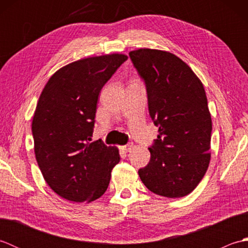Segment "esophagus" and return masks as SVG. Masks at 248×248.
<instances>
[{"instance_id":"obj_1","label":"esophagus","mask_w":248,"mask_h":248,"mask_svg":"<svg viewBox=\"0 0 248 248\" xmlns=\"http://www.w3.org/2000/svg\"><path fill=\"white\" fill-rule=\"evenodd\" d=\"M132 148H133V144H132V143H130V144H127V145L123 146V150H124V151H125V152L130 151V150L132 149Z\"/></svg>"}]
</instances>
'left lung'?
Returning <instances> with one entry per match:
<instances>
[{
    "instance_id": "1",
    "label": "left lung",
    "mask_w": 248,
    "mask_h": 248,
    "mask_svg": "<svg viewBox=\"0 0 248 248\" xmlns=\"http://www.w3.org/2000/svg\"><path fill=\"white\" fill-rule=\"evenodd\" d=\"M144 81L149 115L159 135L140 168L149 191L168 198L189 194L210 163L212 120L202 83L186 62L170 52L139 49L129 53Z\"/></svg>"
}]
</instances>
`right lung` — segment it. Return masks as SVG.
Here are the masks:
<instances>
[{
    "label": "right lung",
    "mask_w": 248,
    "mask_h": 248,
    "mask_svg": "<svg viewBox=\"0 0 248 248\" xmlns=\"http://www.w3.org/2000/svg\"><path fill=\"white\" fill-rule=\"evenodd\" d=\"M127 60L110 54L73 62L50 78L39 97L31 123L36 160L48 186L70 202L101 197L120 161L116 147L91 140L99 93Z\"/></svg>",
    "instance_id": "right-lung-1"
}]
</instances>
